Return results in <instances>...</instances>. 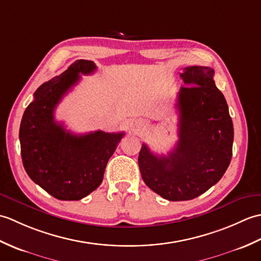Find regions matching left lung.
I'll return each instance as SVG.
<instances>
[{
  "label": "left lung",
  "mask_w": 261,
  "mask_h": 261,
  "mask_svg": "<svg viewBox=\"0 0 261 261\" xmlns=\"http://www.w3.org/2000/svg\"><path fill=\"white\" fill-rule=\"evenodd\" d=\"M185 86L177 95L178 137L168 156H157L143 143L138 158L146 185L168 201H188L215 185L228 169L233 124L214 70L190 66L179 74Z\"/></svg>",
  "instance_id": "1"
}]
</instances>
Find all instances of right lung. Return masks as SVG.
Returning a JSON list of instances; mask_svg holds the SVG:
<instances>
[{"instance_id":"1","label":"right lung","mask_w":261,"mask_h":261,"mask_svg":"<svg viewBox=\"0 0 261 261\" xmlns=\"http://www.w3.org/2000/svg\"><path fill=\"white\" fill-rule=\"evenodd\" d=\"M95 70L91 60H76L38 88L21 120L19 138L27 174L60 201H79L101 185L109 159L124 136L101 130L74 135L55 120V109L80 82V74Z\"/></svg>"}]
</instances>
